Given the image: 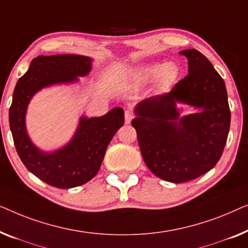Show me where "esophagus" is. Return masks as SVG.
<instances>
[{
    "label": "esophagus",
    "instance_id": "1",
    "mask_svg": "<svg viewBox=\"0 0 248 248\" xmlns=\"http://www.w3.org/2000/svg\"><path fill=\"white\" fill-rule=\"evenodd\" d=\"M134 118H135V114H134V112H132V111H130V110L125 111V112H124L125 124H130L131 120L134 119Z\"/></svg>",
    "mask_w": 248,
    "mask_h": 248
}]
</instances>
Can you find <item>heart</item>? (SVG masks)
Returning a JSON list of instances; mask_svg holds the SVG:
<instances>
[{
	"instance_id": "1",
	"label": "heart",
	"mask_w": 248,
	"mask_h": 248,
	"mask_svg": "<svg viewBox=\"0 0 248 248\" xmlns=\"http://www.w3.org/2000/svg\"><path fill=\"white\" fill-rule=\"evenodd\" d=\"M179 76V68L174 64H165V62H152L141 66L136 72V78L141 84L155 82L158 79V88L162 91H166L175 82Z\"/></svg>"
}]
</instances>
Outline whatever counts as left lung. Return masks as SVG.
Listing matches in <instances>:
<instances>
[{
	"label": "left lung",
	"mask_w": 248,
	"mask_h": 248,
	"mask_svg": "<svg viewBox=\"0 0 248 248\" xmlns=\"http://www.w3.org/2000/svg\"><path fill=\"white\" fill-rule=\"evenodd\" d=\"M180 54L189 61V74L170 92L139 102L131 121L146 165L159 179L173 183L197 179L215 167L230 127L224 79L200 51ZM177 103L198 111L180 117Z\"/></svg>",
	"instance_id": "8db88e82"
}]
</instances>
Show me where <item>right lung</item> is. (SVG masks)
I'll use <instances>...</instances> for the list:
<instances>
[{
  "label": "right lung",
  "mask_w": 248,
  "mask_h": 248,
  "mask_svg": "<svg viewBox=\"0 0 248 248\" xmlns=\"http://www.w3.org/2000/svg\"><path fill=\"white\" fill-rule=\"evenodd\" d=\"M91 62L92 59L81 55L38 56L13 92L9 123L19 157L29 172L59 189L82 186L96 175L108 145L124 125V112L121 108H114L99 118L81 117L72 140L61 149L46 153L36 147L27 134V108L39 90L76 82L78 76L88 75Z\"/></svg>",
  "instance_id": "1"
}]
</instances>
